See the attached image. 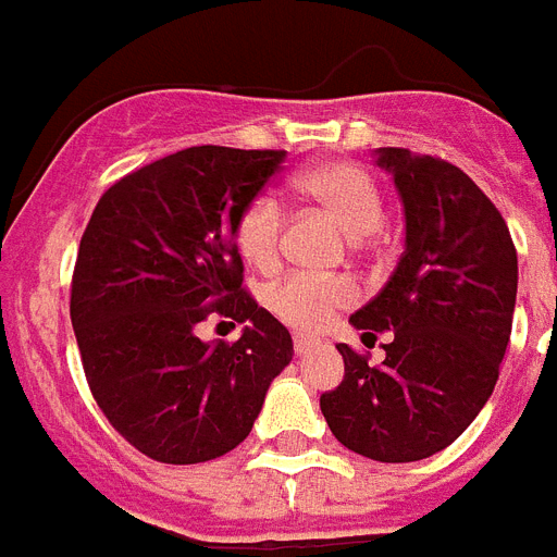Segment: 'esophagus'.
I'll return each instance as SVG.
<instances>
[{
	"label": "esophagus",
	"mask_w": 557,
	"mask_h": 557,
	"mask_svg": "<svg viewBox=\"0 0 557 557\" xmlns=\"http://www.w3.org/2000/svg\"><path fill=\"white\" fill-rule=\"evenodd\" d=\"M293 347H296L298 356H307V352H312L315 347H319V342L310 338V335H296V338H293Z\"/></svg>",
	"instance_id": "esophagus-1"
}]
</instances>
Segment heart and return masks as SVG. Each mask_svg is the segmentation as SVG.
<instances>
[{
    "label": "heart",
    "instance_id": "1",
    "mask_svg": "<svg viewBox=\"0 0 557 557\" xmlns=\"http://www.w3.org/2000/svg\"><path fill=\"white\" fill-rule=\"evenodd\" d=\"M298 193L319 205L350 238L372 236L381 227L384 201L370 173L350 162H327L305 170L296 182ZM238 250L252 268L270 270L278 261L282 242V201L273 193H261L238 219ZM352 287L342 278H312L289 275L268 293V307L273 315L301 330L315 333L330 324L335 310L352 301Z\"/></svg>",
    "mask_w": 557,
    "mask_h": 557
}]
</instances>
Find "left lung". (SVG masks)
I'll return each instance as SVG.
<instances>
[{
	"label": "left lung",
	"mask_w": 557,
	"mask_h": 557,
	"mask_svg": "<svg viewBox=\"0 0 557 557\" xmlns=\"http://www.w3.org/2000/svg\"><path fill=\"white\" fill-rule=\"evenodd\" d=\"M404 207V252L379 296L350 315L393 333L379 367L338 344L344 381L321 412L344 447L384 463L449 447L484 410L512 333L518 256L498 207L461 168L379 147Z\"/></svg>",
	"instance_id": "obj_1"
}]
</instances>
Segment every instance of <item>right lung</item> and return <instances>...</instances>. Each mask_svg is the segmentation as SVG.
<instances>
[{
	"instance_id": "1",
	"label": "right lung",
	"mask_w": 557,
	"mask_h": 557,
	"mask_svg": "<svg viewBox=\"0 0 557 557\" xmlns=\"http://www.w3.org/2000/svg\"><path fill=\"white\" fill-rule=\"evenodd\" d=\"M284 150L187 147L119 178L82 236L71 321L96 404L147 458L201 463L250 435L293 361L282 321L242 289L238 219ZM210 311L245 323L201 343Z\"/></svg>"
}]
</instances>
